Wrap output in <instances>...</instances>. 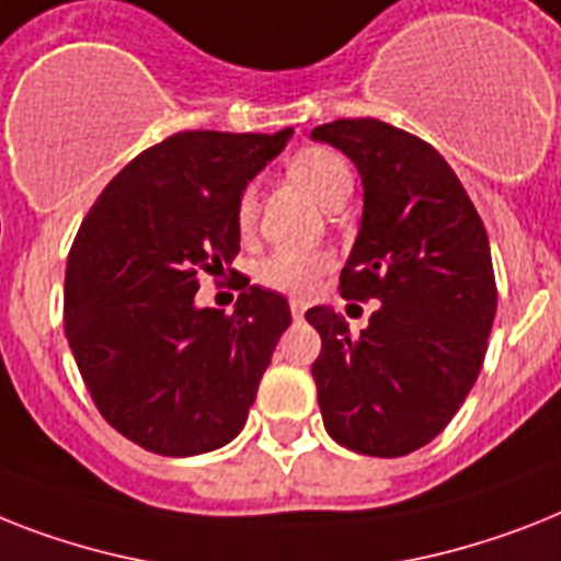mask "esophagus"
<instances>
[{
    "label": "esophagus",
    "mask_w": 561,
    "mask_h": 561,
    "mask_svg": "<svg viewBox=\"0 0 561 561\" xmlns=\"http://www.w3.org/2000/svg\"><path fill=\"white\" fill-rule=\"evenodd\" d=\"M308 305L302 302V299H290V313H294V320H302V313Z\"/></svg>",
    "instance_id": "esophagus-1"
}]
</instances>
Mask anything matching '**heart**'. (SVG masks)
<instances>
[{
	"instance_id": "b5f03b06",
	"label": "heart",
	"mask_w": 561,
	"mask_h": 561,
	"mask_svg": "<svg viewBox=\"0 0 561 561\" xmlns=\"http://www.w3.org/2000/svg\"><path fill=\"white\" fill-rule=\"evenodd\" d=\"M290 181L302 186L305 193L317 198L322 207H343L345 198L352 195L354 178L343 154H336L328 147H305L288 161ZM259 221V195L256 186H244L236 198V230L250 236ZM328 250H273L256 265V279L271 290L279 294L302 296L317 288L331 267Z\"/></svg>"
}]
</instances>
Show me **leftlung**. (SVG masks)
<instances>
[{"label": "left lung", "mask_w": 561, "mask_h": 561, "mask_svg": "<svg viewBox=\"0 0 561 561\" xmlns=\"http://www.w3.org/2000/svg\"><path fill=\"white\" fill-rule=\"evenodd\" d=\"M357 163L363 225L343 273V299H377L368 328L317 305L313 359L322 421L345 449L400 458L446 430L484 366L493 331V259L484 221L449 163L412 131L343 117L311 131Z\"/></svg>", "instance_id": "left-lung-1"}]
</instances>
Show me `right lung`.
<instances>
[{
	"label": "right lung",
	"instance_id": "add662e5",
	"mask_svg": "<svg viewBox=\"0 0 561 561\" xmlns=\"http://www.w3.org/2000/svg\"><path fill=\"white\" fill-rule=\"evenodd\" d=\"M290 129L175 131L131 158L77 230L62 322L94 407L123 438L184 458L241 432L288 299L236 276V311L195 308L239 253L236 198ZM233 273V271H230Z\"/></svg>",
	"mask_w": 561,
	"mask_h": 561
}]
</instances>
